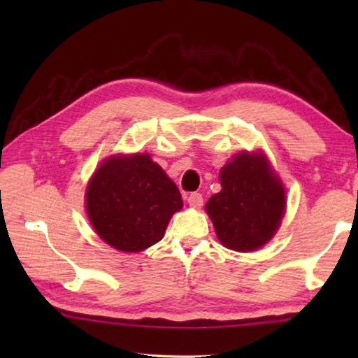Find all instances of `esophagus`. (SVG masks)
<instances>
[{"label": "esophagus", "mask_w": 358, "mask_h": 358, "mask_svg": "<svg viewBox=\"0 0 358 358\" xmlns=\"http://www.w3.org/2000/svg\"><path fill=\"white\" fill-rule=\"evenodd\" d=\"M187 203L189 206L194 209H200L203 206V195L199 192H194L187 196Z\"/></svg>", "instance_id": "esophagus-1"}]
</instances>
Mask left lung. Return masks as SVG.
<instances>
[{"instance_id":"obj_1","label":"left lung","mask_w":358,"mask_h":358,"mask_svg":"<svg viewBox=\"0 0 358 358\" xmlns=\"http://www.w3.org/2000/svg\"><path fill=\"white\" fill-rule=\"evenodd\" d=\"M222 191L206 203L218 240L227 249L252 252L264 246L281 224L285 186L262 152H241L220 171Z\"/></svg>"}]
</instances>
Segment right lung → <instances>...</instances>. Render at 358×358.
Returning <instances> with one entry per match:
<instances>
[{
  "label": "right lung",
  "mask_w": 358,
  "mask_h": 358,
  "mask_svg": "<svg viewBox=\"0 0 358 358\" xmlns=\"http://www.w3.org/2000/svg\"><path fill=\"white\" fill-rule=\"evenodd\" d=\"M181 208L178 187L148 154L106 158L86 187L90 224L103 241L123 252L158 243Z\"/></svg>",
  "instance_id": "add662e5"
}]
</instances>
